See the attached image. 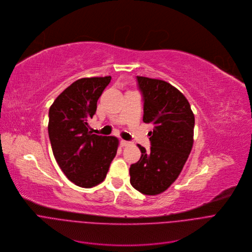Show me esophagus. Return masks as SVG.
Returning <instances> with one entry per match:
<instances>
[{
	"label": "esophagus",
	"mask_w": 252,
	"mask_h": 252,
	"mask_svg": "<svg viewBox=\"0 0 252 252\" xmlns=\"http://www.w3.org/2000/svg\"><path fill=\"white\" fill-rule=\"evenodd\" d=\"M120 144H121V146L125 147V146L130 145V142H129V141H126V140H121V141H120Z\"/></svg>",
	"instance_id": "1"
}]
</instances>
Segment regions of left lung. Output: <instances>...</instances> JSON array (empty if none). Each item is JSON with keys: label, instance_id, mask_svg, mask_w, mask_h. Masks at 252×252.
I'll return each instance as SVG.
<instances>
[{"label": "left lung", "instance_id": "1", "mask_svg": "<svg viewBox=\"0 0 252 252\" xmlns=\"http://www.w3.org/2000/svg\"><path fill=\"white\" fill-rule=\"evenodd\" d=\"M143 99V121L153 124L151 148L129 169L130 183L144 194L166 190L179 177L193 143L194 116L187 98L170 83L137 76Z\"/></svg>", "mask_w": 252, "mask_h": 252}]
</instances>
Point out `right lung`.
Here are the masks:
<instances>
[{"label":"right lung","instance_id":"obj_1","mask_svg":"<svg viewBox=\"0 0 252 252\" xmlns=\"http://www.w3.org/2000/svg\"><path fill=\"white\" fill-rule=\"evenodd\" d=\"M111 76L80 78L64 89L48 111V137L66 178L81 188L101 183L117 153L118 139L92 134L88 121Z\"/></svg>","mask_w":252,"mask_h":252}]
</instances>
